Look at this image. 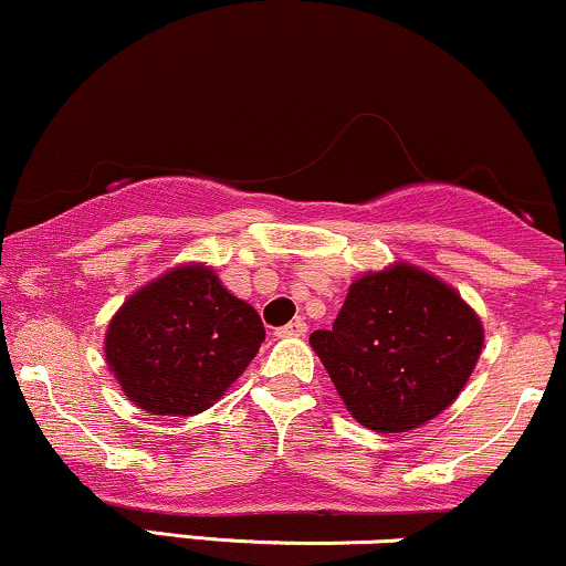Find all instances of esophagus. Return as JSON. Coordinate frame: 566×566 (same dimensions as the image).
<instances>
[{
	"mask_svg": "<svg viewBox=\"0 0 566 566\" xmlns=\"http://www.w3.org/2000/svg\"><path fill=\"white\" fill-rule=\"evenodd\" d=\"M308 333V324H305L303 319H295V322H290V324H284V327H279L276 329V337H301V335H305Z\"/></svg>",
	"mask_w": 566,
	"mask_h": 566,
	"instance_id": "34e87169",
	"label": "esophagus"
}]
</instances>
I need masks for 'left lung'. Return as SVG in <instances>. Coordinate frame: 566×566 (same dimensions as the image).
<instances>
[{"label": "left lung", "mask_w": 566, "mask_h": 566, "mask_svg": "<svg viewBox=\"0 0 566 566\" xmlns=\"http://www.w3.org/2000/svg\"><path fill=\"white\" fill-rule=\"evenodd\" d=\"M482 343V322L463 297L405 263L350 284L333 329L311 333L348 412L378 433L409 431L444 412Z\"/></svg>", "instance_id": "8db88e82"}]
</instances>
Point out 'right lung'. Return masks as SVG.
<instances>
[{
	"mask_svg": "<svg viewBox=\"0 0 566 566\" xmlns=\"http://www.w3.org/2000/svg\"><path fill=\"white\" fill-rule=\"evenodd\" d=\"M265 337L261 316L212 269L184 265L135 292L108 324L106 359L119 386L154 415L205 412Z\"/></svg>",
	"mask_w": 566,
	"mask_h": 566,
	"instance_id": "add662e5",
	"label": "right lung"
}]
</instances>
